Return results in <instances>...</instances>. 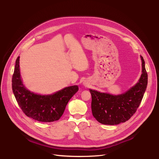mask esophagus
I'll use <instances>...</instances> for the list:
<instances>
[{
	"mask_svg": "<svg viewBox=\"0 0 159 159\" xmlns=\"http://www.w3.org/2000/svg\"><path fill=\"white\" fill-rule=\"evenodd\" d=\"M84 85H87L86 83H85V82H84Z\"/></svg>",
	"mask_w": 159,
	"mask_h": 159,
	"instance_id": "34e87169",
	"label": "esophagus"
}]
</instances>
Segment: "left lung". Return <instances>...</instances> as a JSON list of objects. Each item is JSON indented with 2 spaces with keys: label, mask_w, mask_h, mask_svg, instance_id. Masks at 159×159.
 Returning <instances> with one entry per match:
<instances>
[{
  "label": "left lung",
  "mask_w": 159,
  "mask_h": 159,
  "mask_svg": "<svg viewBox=\"0 0 159 159\" xmlns=\"http://www.w3.org/2000/svg\"><path fill=\"white\" fill-rule=\"evenodd\" d=\"M142 73L134 86L120 94L101 93L89 89L91 94V110L94 118L103 125H114L129 120L139 107L148 84L145 62L140 56Z\"/></svg>",
  "instance_id": "left-lung-1"
}]
</instances>
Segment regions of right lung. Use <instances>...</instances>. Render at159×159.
I'll return each mask as SVG.
<instances>
[{"mask_svg":"<svg viewBox=\"0 0 159 159\" xmlns=\"http://www.w3.org/2000/svg\"><path fill=\"white\" fill-rule=\"evenodd\" d=\"M18 57L12 78V89L20 107L28 117L41 122L59 120L67 103L79 90L77 85L66 87L50 94H40L29 91L20 75Z\"/></svg>","mask_w":159,"mask_h":159,"instance_id":"add662e5","label":"right lung"}]
</instances>
